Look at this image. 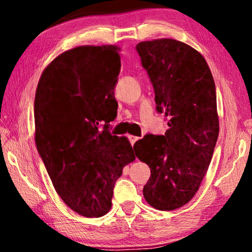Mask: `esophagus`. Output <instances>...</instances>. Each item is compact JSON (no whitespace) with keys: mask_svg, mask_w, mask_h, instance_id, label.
Wrapping results in <instances>:
<instances>
[{"mask_svg":"<svg viewBox=\"0 0 252 252\" xmlns=\"http://www.w3.org/2000/svg\"><path fill=\"white\" fill-rule=\"evenodd\" d=\"M129 140H130L131 144H134L136 141H138L139 138H138V136H134V135H129Z\"/></svg>","mask_w":252,"mask_h":252,"instance_id":"esophagus-1","label":"esophagus"}]
</instances>
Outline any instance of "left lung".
Returning <instances> with one entry per match:
<instances>
[{"label":"left lung","mask_w":252,"mask_h":252,"mask_svg":"<svg viewBox=\"0 0 252 252\" xmlns=\"http://www.w3.org/2000/svg\"><path fill=\"white\" fill-rule=\"evenodd\" d=\"M135 49L169 126L164 135L147 134L134 144L136 158L151 170L143 197L171 211L193 198L211 162L219 135L216 85L206 60L183 42L158 39Z\"/></svg>","instance_id":"1"}]
</instances>
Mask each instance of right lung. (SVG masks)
<instances>
[{
	"label": "right lung",
	"mask_w": 252,
	"mask_h": 252,
	"mask_svg": "<svg viewBox=\"0 0 252 252\" xmlns=\"http://www.w3.org/2000/svg\"><path fill=\"white\" fill-rule=\"evenodd\" d=\"M119 51L116 45L65 51L45 67L34 100L37 152L58 194L87 218L109 212L116 181L135 159L127 139L111 134L108 125L118 108Z\"/></svg>",
	"instance_id": "add662e5"
}]
</instances>
